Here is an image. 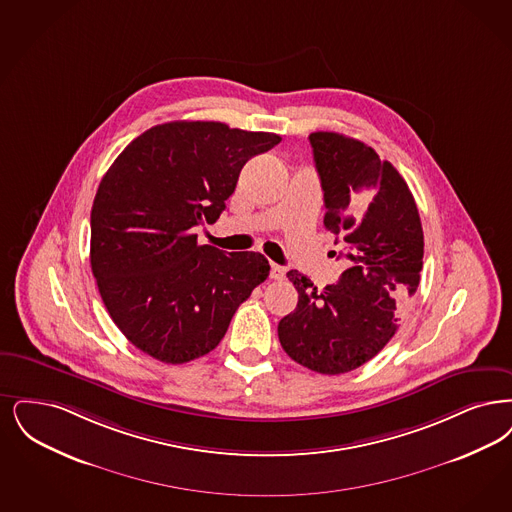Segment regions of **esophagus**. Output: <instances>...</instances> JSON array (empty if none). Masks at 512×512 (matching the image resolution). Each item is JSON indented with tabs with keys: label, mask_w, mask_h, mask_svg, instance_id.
<instances>
[{
	"label": "esophagus",
	"mask_w": 512,
	"mask_h": 512,
	"mask_svg": "<svg viewBox=\"0 0 512 512\" xmlns=\"http://www.w3.org/2000/svg\"><path fill=\"white\" fill-rule=\"evenodd\" d=\"M284 276H286V268L284 266L274 265V263L270 265V278L272 280H282Z\"/></svg>",
	"instance_id": "34e87169"
}]
</instances>
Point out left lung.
<instances>
[{"label":"left lung","instance_id":"1","mask_svg":"<svg viewBox=\"0 0 512 512\" xmlns=\"http://www.w3.org/2000/svg\"><path fill=\"white\" fill-rule=\"evenodd\" d=\"M308 139L324 190V225L343 244L350 268L322 291L289 270L299 303L280 320L278 337L297 364L339 375L366 364L396 333L419 286L423 226L408 184L371 146L331 131Z\"/></svg>","mask_w":512,"mask_h":512}]
</instances>
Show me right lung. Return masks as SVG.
Wrapping results in <instances>:
<instances>
[{
  "mask_svg": "<svg viewBox=\"0 0 512 512\" xmlns=\"http://www.w3.org/2000/svg\"><path fill=\"white\" fill-rule=\"evenodd\" d=\"M276 133L221 122H169L125 146L91 209V270L104 307L144 354L184 364L211 352L251 291L268 278L261 253L200 246L249 158Z\"/></svg>",
  "mask_w": 512,
  "mask_h": 512,
  "instance_id": "right-lung-1",
  "label": "right lung"
}]
</instances>
